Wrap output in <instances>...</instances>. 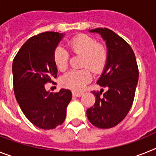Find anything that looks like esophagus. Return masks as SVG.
Returning <instances> with one entry per match:
<instances>
[{"label": "esophagus", "instance_id": "obj_1", "mask_svg": "<svg viewBox=\"0 0 156 156\" xmlns=\"http://www.w3.org/2000/svg\"><path fill=\"white\" fill-rule=\"evenodd\" d=\"M82 94H83V93H82V92H77V91H73V96L75 97V98H80Z\"/></svg>", "mask_w": 156, "mask_h": 156}]
</instances>
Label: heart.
I'll return each mask as SVG.
<instances>
[{
	"label": "heart",
	"mask_w": 156,
	"mask_h": 156,
	"mask_svg": "<svg viewBox=\"0 0 156 156\" xmlns=\"http://www.w3.org/2000/svg\"><path fill=\"white\" fill-rule=\"evenodd\" d=\"M71 51L84 56L83 66L89 67L94 72L102 70L108 58V51L104 45L98 44L95 39L88 35H78L68 42ZM68 53L61 46H58L54 51V62L61 71L66 69L68 65ZM92 78L90 70L86 68L81 70H70L61 78V84L70 90L79 91L84 88Z\"/></svg>",
	"instance_id": "heart-1"
}]
</instances>
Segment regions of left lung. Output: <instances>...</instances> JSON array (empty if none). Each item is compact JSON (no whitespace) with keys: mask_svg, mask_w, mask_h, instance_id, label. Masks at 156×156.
Listing matches in <instances>:
<instances>
[{"mask_svg":"<svg viewBox=\"0 0 156 156\" xmlns=\"http://www.w3.org/2000/svg\"><path fill=\"white\" fill-rule=\"evenodd\" d=\"M105 41L108 58L97 84L106 87V92L96 96L94 106L86 110L90 122L100 129H110L122 121L130 110L138 83L139 70L133 49L124 39L108 28L90 30Z\"/></svg>","mask_w":156,"mask_h":156,"instance_id":"left-lung-1","label":"left lung"}]
</instances>
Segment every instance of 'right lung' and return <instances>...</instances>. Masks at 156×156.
<instances>
[{
    "mask_svg": "<svg viewBox=\"0 0 156 156\" xmlns=\"http://www.w3.org/2000/svg\"><path fill=\"white\" fill-rule=\"evenodd\" d=\"M65 33L43 32L23 44L12 62L14 94L30 122L42 129H53L66 119L72 98L70 90L47 91L45 84L57 77L54 51Z\"/></svg>",
    "mask_w": 156,
    "mask_h": 156,
    "instance_id": "right-lung-1",
    "label": "right lung"
}]
</instances>
